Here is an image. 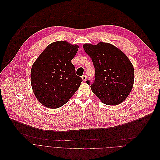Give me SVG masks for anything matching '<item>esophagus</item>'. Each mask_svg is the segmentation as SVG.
Instances as JSON below:
<instances>
[{"label": "esophagus", "mask_w": 160, "mask_h": 160, "mask_svg": "<svg viewBox=\"0 0 160 160\" xmlns=\"http://www.w3.org/2000/svg\"><path fill=\"white\" fill-rule=\"evenodd\" d=\"M82 80H83V81H85L86 80V79H87V77H86V75H83V76H82Z\"/></svg>", "instance_id": "34e87169"}]
</instances>
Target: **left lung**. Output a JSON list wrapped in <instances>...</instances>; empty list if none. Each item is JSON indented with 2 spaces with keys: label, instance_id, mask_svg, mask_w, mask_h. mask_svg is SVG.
I'll list each match as a JSON object with an SVG mask.
<instances>
[{
  "label": "left lung",
  "instance_id": "left-lung-1",
  "mask_svg": "<svg viewBox=\"0 0 160 160\" xmlns=\"http://www.w3.org/2000/svg\"><path fill=\"white\" fill-rule=\"evenodd\" d=\"M95 69L94 81L88 80L92 92L108 105H116L123 102L134 84V67L125 54L114 45L100 42L93 45H83Z\"/></svg>",
  "mask_w": 160,
  "mask_h": 160
}]
</instances>
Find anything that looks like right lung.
Listing matches in <instances>:
<instances>
[{
    "label": "right lung",
    "instance_id": "right-lung-1",
    "mask_svg": "<svg viewBox=\"0 0 160 160\" xmlns=\"http://www.w3.org/2000/svg\"><path fill=\"white\" fill-rule=\"evenodd\" d=\"M78 48L66 41L52 43L32 66V89L45 107L54 109L63 106L79 88L82 79L76 75L71 62Z\"/></svg>",
    "mask_w": 160,
    "mask_h": 160
}]
</instances>
